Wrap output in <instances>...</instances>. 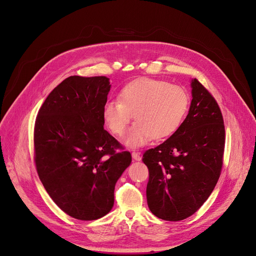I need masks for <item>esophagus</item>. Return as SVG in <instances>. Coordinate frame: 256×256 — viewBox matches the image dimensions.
Segmentation results:
<instances>
[{
	"label": "esophagus",
	"mask_w": 256,
	"mask_h": 256,
	"mask_svg": "<svg viewBox=\"0 0 256 256\" xmlns=\"http://www.w3.org/2000/svg\"><path fill=\"white\" fill-rule=\"evenodd\" d=\"M132 158H133L135 161H140V160H142V156H140V152H132Z\"/></svg>",
	"instance_id": "1"
}]
</instances>
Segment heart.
Returning a JSON list of instances; mask_svg holds the SVG:
<instances>
[{
    "label": "heart",
    "mask_w": 256,
    "mask_h": 256,
    "mask_svg": "<svg viewBox=\"0 0 256 256\" xmlns=\"http://www.w3.org/2000/svg\"><path fill=\"white\" fill-rule=\"evenodd\" d=\"M190 106L188 92L167 81L142 78L126 85L119 100L108 102L104 120L116 135H123L133 114L136 123L130 128L125 144L131 148L146 144L152 138L163 140L182 126Z\"/></svg>",
    "instance_id": "obj_1"
}]
</instances>
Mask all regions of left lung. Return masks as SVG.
<instances>
[{
	"label": "left lung",
	"instance_id": "1",
	"mask_svg": "<svg viewBox=\"0 0 256 256\" xmlns=\"http://www.w3.org/2000/svg\"><path fill=\"white\" fill-rule=\"evenodd\" d=\"M190 87L192 100L180 129L142 158L150 173L148 206L169 222L186 220L205 203L222 167L226 134L220 108L196 78Z\"/></svg>",
	"mask_w": 256,
	"mask_h": 256
}]
</instances>
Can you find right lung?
I'll list each match as a JSON object with an SVG mask.
<instances>
[{"label":"right lung","instance_id":"obj_1","mask_svg":"<svg viewBox=\"0 0 256 256\" xmlns=\"http://www.w3.org/2000/svg\"><path fill=\"white\" fill-rule=\"evenodd\" d=\"M110 90L106 76L66 78L48 95L34 124L36 171L54 203L80 220L114 206L116 184L130 165L129 152L106 130L102 116Z\"/></svg>","mask_w":256,"mask_h":256}]
</instances>
